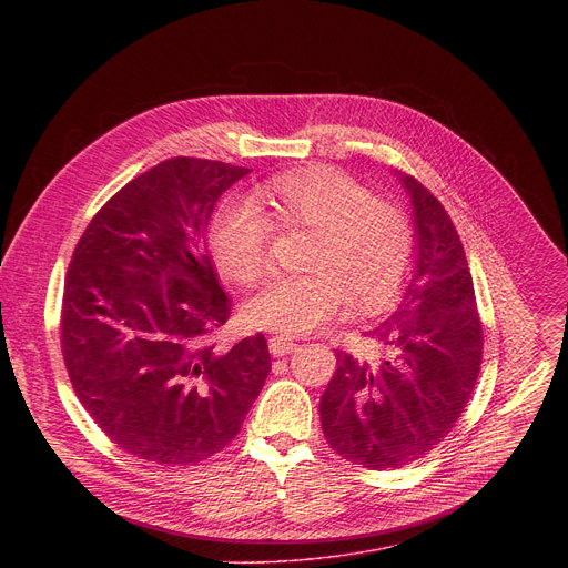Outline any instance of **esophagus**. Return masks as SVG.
<instances>
[{
    "label": "esophagus",
    "instance_id": "obj_1",
    "mask_svg": "<svg viewBox=\"0 0 568 568\" xmlns=\"http://www.w3.org/2000/svg\"><path fill=\"white\" fill-rule=\"evenodd\" d=\"M296 351V344H294V339H290V337H272L270 339V353L274 355V357H283V355H290V353H294Z\"/></svg>",
    "mask_w": 568,
    "mask_h": 568
}]
</instances>
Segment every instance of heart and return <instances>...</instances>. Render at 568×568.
I'll return each instance as SVG.
<instances>
[{
  "label": "heart",
  "instance_id": "1",
  "mask_svg": "<svg viewBox=\"0 0 568 568\" xmlns=\"http://www.w3.org/2000/svg\"><path fill=\"white\" fill-rule=\"evenodd\" d=\"M265 193L274 219L252 197H229L211 220L209 247L226 278L252 285L267 272L276 226L314 237L305 254L310 274L276 276L247 301L252 326L303 335L346 301L379 312L399 296L418 247L414 217L399 202L375 197L333 166L281 173Z\"/></svg>",
  "mask_w": 568,
  "mask_h": 568
}]
</instances>
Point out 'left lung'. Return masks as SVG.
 Segmentation results:
<instances>
[{"label": "left lung", "mask_w": 568, "mask_h": 568, "mask_svg": "<svg viewBox=\"0 0 568 568\" xmlns=\"http://www.w3.org/2000/svg\"><path fill=\"white\" fill-rule=\"evenodd\" d=\"M412 193L418 250L402 303L366 337L379 351L359 362L337 348V368L318 402L328 445L368 469H395L429 454L471 397L483 326L458 231L440 200L416 178Z\"/></svg>", "instance_id": "1"}]
</instances>
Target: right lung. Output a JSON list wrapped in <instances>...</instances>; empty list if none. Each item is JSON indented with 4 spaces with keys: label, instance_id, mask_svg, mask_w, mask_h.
Segmentation results:
<instances>
[{
    "label": "right lung",
    "instance_id": "add662e5",
    "mask_svg": "<svg viewBox=\"0 0 568 568\" xmlns=\"http://www.w3.org/2000/svg\"><path fill=\"white\" fill-rule=\"evenodd\" d=\"M250 169L171 156L136 175L92 217L73 250L60 314L67 375L123 452L189 467L245 423L272 359L265 337L222 353L231 314L204 231L217 197Z\"/></svg>",
    "mask_w": 568,
    "mask_h": 568
}]
</instances>
